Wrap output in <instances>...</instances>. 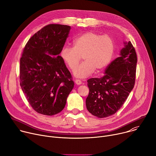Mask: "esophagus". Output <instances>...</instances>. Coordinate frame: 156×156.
Masks as SVG:
<instances>
[{"instance_id": "34e87169", "label": "esophagus", "mask_w": 156, "mask_h": 156, "mask_svg": "<svg viewBox=\"0 0 156 156\" xmlns=\"http://www.w3.org/2000/svg\"><path fill=\"white\" fill-rule=\"evenodd\" d=\"M75 83H76V84H78V85H80V84H82L81 81L80 80H76L75 81Z\"/></svg>"}]
</instances>
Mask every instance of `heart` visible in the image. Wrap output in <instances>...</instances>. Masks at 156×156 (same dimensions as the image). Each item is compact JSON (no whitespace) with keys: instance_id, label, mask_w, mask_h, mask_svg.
<instances>
[{"instance_id":"obj_1","label":"heart","mask_w":156,"mask_h":156,"mask_svg":"<svg viewBox=\"0 0 156 156\" xmlns=\"http://www.w3.org/2000/svg\"><path fill=\"white\" fill-rule=\"evenodd\" d=\"M115 49V43L112 37L89 31L73 39V48L63 46L60 56L71 70L77 67L82 56L84 62L75 69L73 74L78 78H84L94 70L99 72L105 69L114 57Z\"/></svg>"}]
</instances>
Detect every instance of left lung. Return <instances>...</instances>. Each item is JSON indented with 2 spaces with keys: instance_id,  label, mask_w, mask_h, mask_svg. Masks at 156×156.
<instances>
[{
  "instance_id": "1",
  "label": "left lung",
  "mask_w": 156,
  "mask_h": 156,
  "mask_svg": "<svg viewBox=\"0 0 156 156\" xmlns=\"http://www.w3.org/2000/svg\"><path fill=\"white\" fill-rule=\"evenodd\" d=\"M120 56L111 62L100 78L87 80V110L98 118L112 115L122 107L135 86L137 55L130 41L124 42Z\"/></svg>"
}]
</instances>
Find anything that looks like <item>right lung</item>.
Here are the masks:
<instances>
[{"mask_svg":"<svg viewBox=\"0 0 156 156\" xmlns=\"http://www.w3.org/2000/svg\"><path fill=\"white\" fill-rule=\"evenodd\" d=\"M70 28L58 24L44 27L28 40L22 52L20 86L39 114L60 112L74 87L71 73L59 55Z\"/></svg>","mask_w":156,"mask_h":156,"instance_id":"1","label":"right lung"}]
</instances>
